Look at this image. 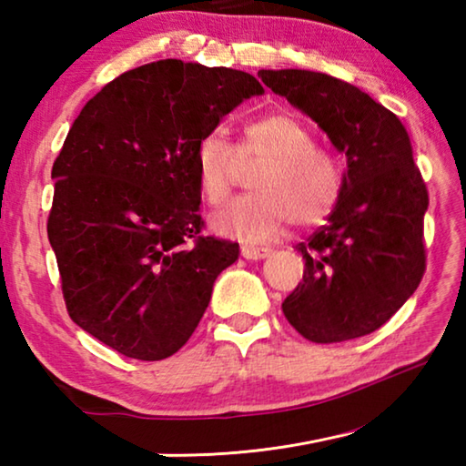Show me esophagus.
<instances>
[{"instance_id": "1", "label": "esophagus", "mask_w": 466, "mask_h": 466, "mask_svg": "<svg viewBox=\"0 0 466 466\" xmlns=\"http://www.w3.org/2000/svg\"><path fill=\"white\" fill-rule=\"evenodd\" d=\"M240 255L247 258V261H261L271 255V248H257V247H242Z\"/></svg>"}]
</instances>
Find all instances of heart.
Listing matches in <instances>:
<instances>
[{
	"instance_id": "1",
	"label": "heart",
	"mask_w": 466,
	"mask_h": 466,
	"mask_svg": "<svg viewBox=\"0 0 466 466\" xmlns=\"http://www.w3.org/2000/svg\"><path fill=\"white\" fill-rule=\"evenodd\" d=\"M258 162L248 177L252 193L211 219L226 238L263 244L296 222L317 226L333 214L343 177L333 154L314 146L312 131L291 113H271L244 125L234 149L205 136L195 149V177L203 201L218 208L230 195L236 167Z\"/></svg>"
}]
</instances>
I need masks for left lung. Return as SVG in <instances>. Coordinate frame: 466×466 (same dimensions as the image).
<instances>
[{
    "mask_svg": "<svg viewBox=\"0 0 466 466\" xmlns=\"http://www.w3.org/2000/svg\"><path fill=\"white\" fill-rule=\"evenodd\" d=\"M345 154L341 197L329 224L298 244L304 278L281 310L314 343L374 333L403 306L425 271L428 188L399 116L356 86L309 69H261Z\"/></svg>",
    "mask_w": 466,
    "mask_h": 466,
    "instance_id": "1",
    "label": "left lung"
}]
</instances>
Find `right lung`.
<instances>
[{
    "label": "right lung",
    "instance_id": "obj_1",
    "mask_svg": "<svg viewBox=\"0 0 466 466\" xmlns=\"http://www.w3.org/2000/svg\"><path fill=\"white\" fill-rule=\"evenodd\" d=\"M255 76L162 59L125 72L86 102L51 177L46 234L72 320L110 350L170 358L199 325L238 242L201 236L197 144Z\"/></svg>",
    "mask_w": 466,
    "mask_h": 466
}]
</instances>
